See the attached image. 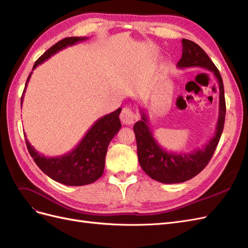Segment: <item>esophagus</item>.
<instances>
[{"mask_svg": "<svg viewBox=\"0 0 248 248\" xmlns=\"http://www.w3.org/2000/svg\"><path fill=\"white\" fill-rule=\"evenodd\" d=\"M120 119L124 125H132L134 120H136V116H134L131 108H124L121 111V115H120Z\"/></svg>", "mask_w": 248, "mask_h": 248, "instance_id": "34e87169", "label": "esophagus"}]
</instances>
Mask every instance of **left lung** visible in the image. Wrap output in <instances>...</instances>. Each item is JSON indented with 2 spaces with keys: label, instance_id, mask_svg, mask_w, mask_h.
Wrapping results in <instances>:
<instances>
[{
  "label": "left lung",
  "instance_id": "left-lung-1",
  "mask_svg": "<svg viewBox=\"0 0 248 248\" xmlns=\"http://www.w3.org/2000/svg\"><path fill=\"white\" fill-rule=\"evenodd\" d=\"M182 58L177 64L180 69L201 67L212 72L219 87V110L214 136L202 149H196L190 153L168 152L163 149L150 129L149 117L140 108L141 120L133 126L136 133L138 156L140 168L146 174L156 181L164 184L182 183L196 177L206 168L218 145L223 130L226 118V100L224 89L220 73L211 59L201 46L193 41L182 39Z\"/></svg>",
  "mask_w": 248,
  "mask_h": 248
}]
</instances>
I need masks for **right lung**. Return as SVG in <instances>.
<instances>
[{
    "label": "right lung",
    "mask_w": 248,
    "mask_h": 248,
    "mask_svg": "<svg viewBox=\"0 0 248 248\" xmlns=\"http://www.w3.org/2000/svg\"><path fill=\"white\" fill-rule=\"evenodd\" d=\"M87 39V37H67L57 42L37 60L33 66V70L58 51ZM32 73H30L28 77L20 106H22L24 94ZM121 110L122 108H119L110 114L99 118L87 131L78 146L62 156L46 157L41 155L31 146L26 138V133H24L29 153L44 174L59 183L68 186L91 184L103 174L108 145L121 128V122L119 119Z\"/></svg>",
    "instance_id": "add662e5"
}]
</instances>
